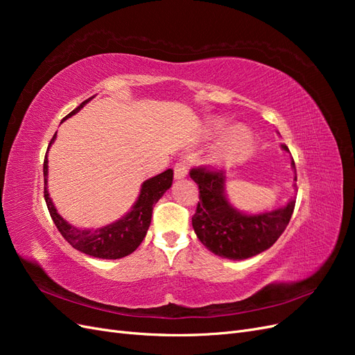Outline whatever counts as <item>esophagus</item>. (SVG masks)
Masks as SVG:
<instances>
[{
	"label": "esophagus",
	"mask_w": 355,
	"mask_h": 355,
	"mask_svg": "<svg viewBox=\"0 0 355 355\" xmlns=\"http://www.w3.org/2000/svg\"><path fill=\"white\" fill-rule=\"evenodd\" d=\"M188 176V164L187 161H179V163L175 164V178L182 179Z\"/></svg>",
	"instance_id": "1"
}]
</instances>
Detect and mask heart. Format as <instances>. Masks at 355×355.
<instances>
[{
	"label": "heart",
	"mask_w": 355,
	"mask_h": 355,
	"mask_svg": "<svg viewBox=\"0 0 355 355\" xmlns=\"http://www.w3.org/2000/svg\"><path fill=\"white\" fill-rule=\"evenodd\" d=\"M222 127V121L214 120L209 124V132L211 135L218 133ZM252 144L253 137L249 128L241 124H235L227 128L218 139V142L214 144L211 149V158L218 164H232L250 151Z\"/></svg>",
	"instance_id": "b5f03b06"
}]
</instances>
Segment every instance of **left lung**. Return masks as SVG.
Returning <instances> with one entry per match:
<instances>
[{
	"label": "left lung",
	"mask_w": 355,
	"mask_h": 355,
	"mask_svg": "<svg viewBox=\"0 0 355 355\" xmlns=\"http://www.w3.org/2000/svg\"><path fill=\"white\" fill-rule=\"evenodd\" d=\"M282 148L288 151L286 145ZM292 167L296 171L293 159ZM189 176L200 189L192 228L198 240L220 257L243 261L270 249L284 232L293 214L295 198L288 200L284 207L259 214H245L232 207L225 196L227 176L222 170L194 167Z\"/></svg>",
	"instance_id": "left-lung-1"
}]
</instances>
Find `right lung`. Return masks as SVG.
Masks as SVG:
<instances>
[{"instance_id": "add662e5", "label": "right lung", "mask_w": 355, "mask_h": 355, "mask_svg": "<svg viewBox=\"0 0 355 355\" xmlns=\"http://www.w3.org/2000/svg\"><path fill=\"white\" fill-rule=\"evenodd\" d=\"M90 99L84 101L80 106H77L72 112H69L63 120L77 114L83 106L87 103ZM56 135L51 137L50 145L55 142ZM49 145V148H50ZM47 148V151H49ZM49 159L47 154L44 158V198L47 202V209L50 211V216L58 227L62 237L65 239L73 249H77L85 254L99 257V259H120V257L128 256L133 253L141 243L144 241L146 231L151 225L153 218V209L155 202L163 197L164 192L171 187L173 182V170L167 168L163 173H159L151 179L145 180L141 188V194H139L137 201L132 210L121 219H118L114 223L106 225V227L98 230H78L69 225L58 213L55 204H53L49 191H47V175H49Z\"/></svg>"}]
</instances>
